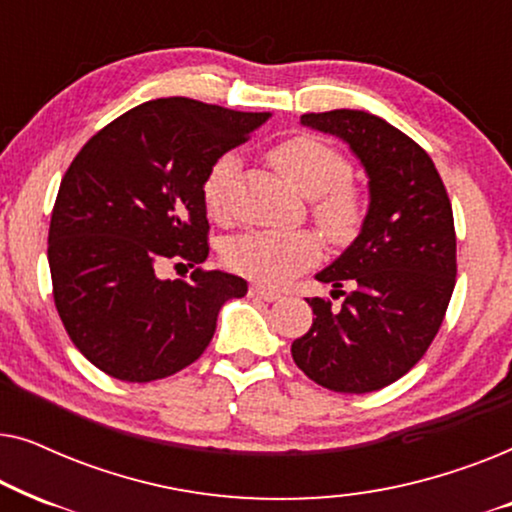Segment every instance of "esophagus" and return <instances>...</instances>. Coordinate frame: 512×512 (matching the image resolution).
<instances>
[{"mask_svg":"<svg viewBox=\"0 0 512 512\" xmlns=\"http://www.w3.org/2000/svg\"><path fill=\"white\" fill-rule=\"evenodd\" d=\"M249 296L256 298V300H265V303H272V300L279 298V293L272 291V289H265V286H261V284H251L249 286Z\"/></svg>","mask_w":512,"mask_h":512,"instance_id":"obj_1","label":"esophagus"}]
</instances>
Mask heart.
I'll list each match as a JSON object with an SVG mask.
<instances>
[{"instance_id":"1","label":"heart","mask_w":512,"mask_h":512,"mask_svg":"<svg viewBox=\"0 0 512 512\" xmlns=\"http://www.w3.org/2000/svg\"><path fill=\"white\" fill-rule=\"evenodd\" d=\"M270 163L289 184L307 198H314L312 214L333 240H349L361 228L366 207L352 184V165L335 146L312 135H296L275 144ZM237 158L223 153L209 167L202 181V202L216 221L228 216V186L233 181ZM321 256V240L310 230L272 233L251 230L226 247V263L240 275L265 284H282L296 272L310 268Z\"/></svg>"}]
</instances>
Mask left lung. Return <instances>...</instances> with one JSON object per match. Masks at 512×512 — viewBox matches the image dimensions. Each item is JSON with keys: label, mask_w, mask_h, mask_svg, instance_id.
I'll return each instance as SVG.
<instances>
[{"label": "left lung", "mask_w": 512, "mask_h": 512, "mask_svg": "<svg viewBox=\"0 0 512 512\" xmlns=\"http://www.w3.org/2000/svg\"><path fill=\"white\" fill-rule=\"evenodd\" d=\"M300 121L359 156L370 207L359 237L317 275L345 300L307 298L314 321L291 356L321 387L368 394L408 373L443 324L457 284L452 205L429 153L380 116L335 109Z\"/></svg>", "instance_id": "1"}]
</instances>
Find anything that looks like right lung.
<instances>
[{"instance_id":"right-lung-1","label":"right lung","mask_w":512,"mask_h":512,"mask_svg":"<svg viewBox=\"0 0 512 512\" xmlns=\"http://www.w3.org/2000/svg\"><path fill=\"white\" fill-rule=\"evenodd\" d=\"M268 116L163 97L125 111L76 153L53 205L48 265L65 331L102 373L123 382L179 373L207 349L221 305L247 293L242 277L200 268L202 181ZM167 260L195 267L192 282L160 280Z\"/></svg>"}]
</instances>
